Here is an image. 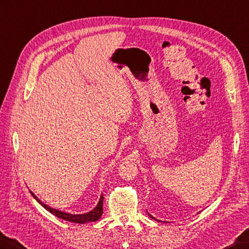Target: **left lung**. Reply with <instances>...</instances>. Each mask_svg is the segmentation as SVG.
I'll use <instances>...</instances> for the list:
<instances>
[{"mask_svg": "<svg viewBox=\"0 0 249 249\" xmlns=\"http://www.w3.org/2000/svg\"><path fill=\"white\" fill-rule=\"evenodd\" d=\"M148 214H149V216H150V217H152V219H153V220H155V221H157V222H161L160 220H157V219H155V217H154L153 215H151V214L149 213V212H148ZM163 223H166V222H163Z\"/></svg>", "mask_w": 249, "mask_h": 249, "instance_id": "1", "label": "left lung"}]
</instances>
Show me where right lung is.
<instances>
[{"mask_svg": "<svg viewBox=\"0 0 249 249\" xmlns=\"http://www.w3.org/2000/svg\"><path fill=\"white\" fill-rule=\"evenodd\" d=\"M29 192L32 193V196L36 198V201H37L41 206H43V207L47 210L50 211L52 214L56 215L57 217H60V219L65 220V221H69V222H72V223H78V224H86L89 222H96L100 219V216L102 215V204H104V196H100V198L98 201V204L96 205V207L90 210L87 213H80V214H74V213H70V212H65V211H61V210H58L56 208H53L50 207V206L46 205L45 203H43L41 201L40 198H38L34 195V192H32L29 190Z\"/></svg>", "mask_w": 249, "mask_h": 249, "instance_id": "obj_1", "label": "right lung"}]
</instances>
